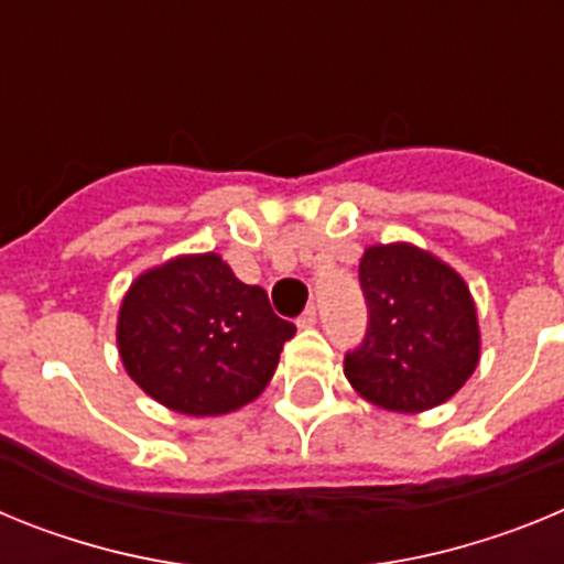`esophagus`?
Here are the masks:
<instances>
[{
	"label": "esophagus",
	"instance_id": "1",
	"mask_svg": "<svg viewBox=\"0 0 564 564\" xmlns=\"http://www.w3.org/2000/svg\"><path fill=\"white\" fill-rule=\"evenodd\" d=\"M296 325H299V327H313V325H316V307H313V305L307 307V311L302 313V316H299Z\"/></svg>",
	"mask_w": 564,
	"mask_h": 564
}]
</instances>
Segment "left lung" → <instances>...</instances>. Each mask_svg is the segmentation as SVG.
I'll return each instance as SVG.
<instances>
[{
	"instance_id": "1",
	"label": "left lung",
	"mask_w": 564,
	"mask_h": 564,
	"mask_svg": "<svg viewBox=\"0 0 564 564\" xmlns=\"http://www.w3.org/2000/svg\"><path fill=\"white\" fill-rule=\"evenodd\" d=\"M358 279L370 327L344 358L352 390L406 415L449 401L480 364V322L466 279L412 242L367 248Z\"/></svg>"
}]
</instances>
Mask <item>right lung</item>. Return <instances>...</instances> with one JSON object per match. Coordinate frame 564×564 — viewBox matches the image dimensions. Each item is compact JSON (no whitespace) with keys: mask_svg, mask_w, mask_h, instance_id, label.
<instances>
[{"mask_svg":"<svg viewBox=\"0 0 564 564\" xmlns=\"http://www.w3.org/2000/svg\"><path fill=\"white\" fill-rule=\"evenodd\" d=\"M296 327L268 293L234 276L220 253H181L147 268L118 307V356L149 398L192 417L257 401Z\"/></svg>","mask_w":564,"mask_h":564,"instance_id":"add662e5","label":"right lung"}]
</instances>
